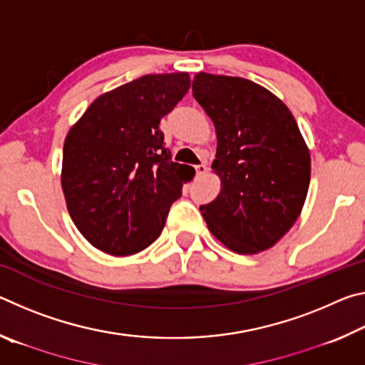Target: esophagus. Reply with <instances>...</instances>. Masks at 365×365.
Instances as JSON below:
<instances>
[{
	"label": "esophagus",
	"mask_w": 365,
	"mask_h": 365,
	"mask_svg": "<svg viewBox=\"0 0 365 365\" xmlns=\"http://www.w3.org/2000/svg\"><path fill=\"white\" fill-rule=\"evenodd\" d=\"M195 170H196V177H202L207 172L206 164H197L195 165Z\"/></svg>",
	"instance_id": "34e87169"
}]
</instances>
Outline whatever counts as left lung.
<instances>
[{
	"label": "left lung",
	"mask_w": 365,
	"mask_h": 365,
	"mask_svg": "<svg viewBox=\"0 0 365 365\" xmlns=\"http://www.w3.org/2000/svg\"><path fill=\"white\" fill-rule=\"evenodd\" d=\"M193 96L217 132L212 169L220 195L202 212L219 242L240 255L274 246L304 206L311 156L293 114L264 86L200 72Z\"/></svg>",
	"instance_id": "8db88e82"
}]
</instances>
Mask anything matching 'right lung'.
<instances>
[{"mask_svg": "<svg viewBox=\"0 0 365 365\" xmlns=\"http://www.w3.org/2000/svg\"><path fill=\"white\" fill-rule=\"evenodd\" d=\"M188 88L187 72L143 76L96 98L67 133L61 183L73 224L95 248L135 255L163 232L193 177L172 160L159 122Z\"/></svg>", "mask_w": 365, "mask_h": 365, "instance_id": "1", "label": "right lung"}]
</instances>
